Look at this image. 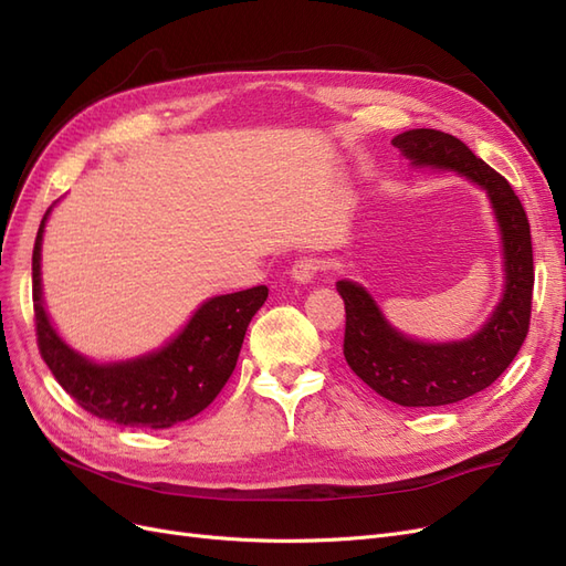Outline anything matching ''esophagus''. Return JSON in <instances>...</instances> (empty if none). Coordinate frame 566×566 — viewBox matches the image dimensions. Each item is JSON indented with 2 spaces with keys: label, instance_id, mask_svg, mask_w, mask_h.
Listing matches in <instances>:
<instances>
[{
  "label": "esophagus",
  "instance_id": "34e87169",
  "mask_svg": "<svg viewBox=\"0 0 566 566\" xmlns=\"http://www.w3.org/2000/svg\"><path fill=\"white\" fill-rule=\"evenodd\" d=\"M318 271H321V260H316V256H300V260L293 264V269H290L293 279L300 283L312 281Z\"/></svg>",
  "mask_w": 566,
  "mask_h": 566
}]
</instances>
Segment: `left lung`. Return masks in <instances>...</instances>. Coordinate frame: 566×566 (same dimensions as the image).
<instances>
[{
  "label": "left lung",
  "instance_id": "1",
  "mask_svg": "<svg viewBox=\"0 0 566 566\" xmlns=\"http://www.w3.org/2000/svg\"><path fill=\"white\" fill-rule=\"evenodd\" d=\"M413 165L455 169L489 193L505 250V293L489 323L474 337L451 345H424L387 325L361 285L339 281L345 300V358L349 368L380 397L408 406H449L472 397L501 378L517 356L528 333L531 293H534V252L522 200L503 175L451 134L410 129L394 136Z\"/></svg>",
  "mask_w": 566,
  "mask_h": 566
}]
</instances>
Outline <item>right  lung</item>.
I'll use <instances>...</instances> for the list:
<instances>
[{
  "instance_id": "1",
  "label": "right lung",
  "mask_w": 566,
  "mask_h": 566,
  "mask_svg": "<svg viewBox=\"0 0 566 566\" xmlns=\"http://www.w3.org/2000/svg\"><path fill=\"white\" fill-rule=\"evenodd\" d=\"M44 219L32 248V306L40 354L59 385L87 413L125 427L167 430L208 408L231 378L248 325L269 297L266 285L205 302L179 337L156 354L96 366L67 349L46 318L40 283Z\"/></svg>"
}]
</instances>
